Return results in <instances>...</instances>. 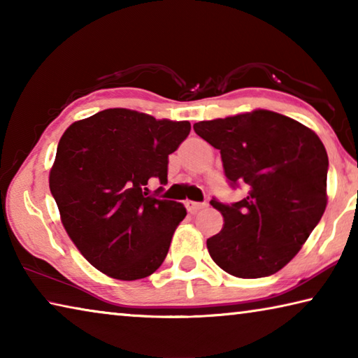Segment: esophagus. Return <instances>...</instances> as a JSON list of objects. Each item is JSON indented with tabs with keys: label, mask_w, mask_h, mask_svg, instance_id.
Masks as SVG:
<instances>
[{
	"label": "esophagus",
	"mask_w": 358,
	"mask_h": 358,
	"mask_svg": "<svg viewBox=\"0 0 358 358\" xmlns=\"http://www.w3.org/2000/svg\"><path fill=\"white\" fill-rule=\"evenodd\" d=\"M186 205V210L189 211V213H197L199 210H202L207 207V203H201V202H192V201H186L185 202Z\"/></svg>",
	"instance_id": "1"
}]
</instances>
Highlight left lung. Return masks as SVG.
<instances>
[{
    "label": "left lung",
    "mask_w": 358,
    "mask_h": 358,
    "mask_svg": "<svg viewBox=\"0 0 358 358\" xmlns=\"http://www.w3.org/2000/svg\"><path fill=\"white\" fill-rule=\"evenodd\" d=\"M194 131L220 150L230 185L248 187L240 202H210L224 217L221 232L207 240L211 259L246 280L276 273L295 257L325 211L324 143L299 121L260 108L199 121Z\"/></svg>",
    "instance_id": "obj_1"
}]
</instances>
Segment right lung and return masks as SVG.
<instances>
[{
	"instance_id": "right-lung-1",
	"label": "right lung",
	"mask_w": 358,
	"mask_h": 358,
	"mask_svg": "<svg viewBox=\"0 0 358 358\" xmlns=\"http://www.w3.org/2000/svg\"><path fill=\"white\" fill-rule=\"evenodd\" d=\"M189 131V121L129 108H107L64 131L48 185L66 232L94 268L134 281L164 262L186 208L147 186L167 183L169 155Z\"/></svg>"
}]
</instances>
